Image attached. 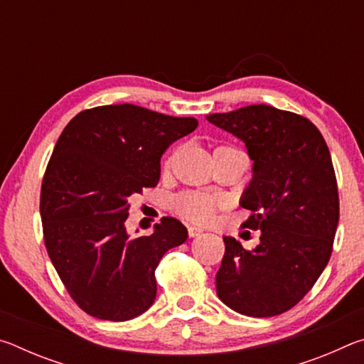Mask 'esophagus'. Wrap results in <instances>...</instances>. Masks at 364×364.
Here are the masks:
<instances>
[{"label":"esophagus","mask_w":364,"mask_h":364,"mask_svg":"<svg viewBox=\"0 0 364 364\" xmlns=\"http://www.w3.org/2000/svg\"><path fill=\"white\" fill-rule=\"evenodd\" d=\"M202 232H204V231H202L200 228H197V226H188L189 237H197V236H200Z\"/></svg>","instance_id":"1"}]
</instances>
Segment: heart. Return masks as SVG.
<instances>
[{"mask_svg": "<svg viewBox=\"0 0 364 364\" xmlns=\"http://www.w3.org/2000/svg\"><path fill=\"white\" fill-rule=\"evenodd\" d=\"M221 205H223V200L220 197L193 193V191L178 194L173 200L175 212L181 215L184 220L194 221V223H208Z\"/></svg>", "mask_w": 364, "mask_h": 364, "instance_id": "obj_1", "label": "heart"}]
</instances>
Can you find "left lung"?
<instances>
[{"label":"left lung","mask_w":364,"mask_h":364,"mask_svg":"<svg viewBox=\"0 0 364 364\" xmlns=\"http://www.w3.org/2000/svg\"><path fill=\"white\" fill-rule=\"evenodd\" d=\"M207 120L242 139L254 160L241 197L252 215L242 228L262 231L252 250L223 237L217 294L241 315H281L315 286L332 254L338 193L328 144L305 117L264 104Z\"/></svg>","instance_id":"1"}]
</instances>
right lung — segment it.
<instances>
[{"label":"right lung","mask_w":364,"mask_h":364,"mask_svg":"<svg viewBox=\"0 0 364 364\" xmlns=\"http://www.w3.org/2000/svg\"><path fill=\"white\" fill-rule=\"evenodd\" d=\"M196 128L194 117L115 104L83 110L60 133L41 183L43 236L67 292L88 315L128 321L154 304L160 258L188 230L164 217L151 236L130 237L128 200L157 186L162 154Z\"/></svg>","instance_id":"add662e5"}]
</instances>
